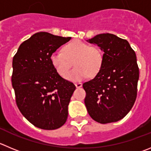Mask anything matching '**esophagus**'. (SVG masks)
<instances>
[{
    "label": "esophagus",
    "instance_id": "1",
    "mask_svg": "<svg viewBox=\"0 0 151 151\" xmlns=\"http://www.w3.org/2000/svg\"><path fill=\"white\" fill-rule=\"evenodd\" d=\"M75 86L77 88H80V87L82 86V83H76Z\"/></svg>",
    "mask_w": 151,
    "mask_h": 151
}]
</instances>
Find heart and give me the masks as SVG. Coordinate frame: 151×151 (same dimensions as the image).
I'll list each match as a JSON object with an SVG mask.
<instances>
[{"label":"heart","mask_w":151,"mask_h":151,"mask_svg":"<svg viewBox=\"0 0 151 151\" xmlns=\"http://www.w3.org/2000/svg\"><path fill=\"white\" fill-rule=\"evenodd\" d=\"M104 55L98 47L90 46L79 40H74L63 47V52H54L50 56V63L56 72L64 77L74 63L75 68L66 76L71 81H81L88 75L95 76L103 64Z\"/></svg>","instance_id":"heart-1"}]
</instances>
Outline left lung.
<instances>
[{"mask_svg": "<svg viewBox=\"0 0 151 151\" xmlns=\"http://www.w3.org/2000/svg\"><path fill=\"white\" fill-rule=\"evenodd\" d=\"M86 41L104 51L99 72L83 84L87 111L98 123L116 122L126 116L136 99L139 70L136 53L127 41L111 33Z\"/></svg>", "mask_w": 151, "mask_h": 151, "instance_id": "8db88e82", "label": "left lung"}]
</instances>
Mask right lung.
Listing matches in <instances>:
<instances>
[{"instance_id":"obj_1","label":"right lung","mask_w":151,"mask_h":151,"mask_svg":"<svg viewBox=\"0 0 151 151\" xmlns=\"http://www.w3.org/2000/svg\"><path fill=\"white\" fill-rule=\"evenodd\" d=\"M71 39L36 33L21 44L12 60L16 104L27 120L40 129H58L67 120L76 86L56 72L50 56Z\"/></svg>"}]
</instances>
